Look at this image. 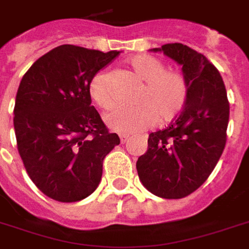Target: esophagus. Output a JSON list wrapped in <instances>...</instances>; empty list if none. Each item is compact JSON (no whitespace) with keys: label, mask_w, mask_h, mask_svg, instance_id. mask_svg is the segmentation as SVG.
<instances>
[{"label":"esophagus","mask_w":249,"mask_h":249,"mask_svg":"<svg viewBox=\"0 0 249 249\" xmlns=\"http://www.w3.org/2000/svg\"><path fill=\"white\" fill-rule=\"evenodd\" d=\"M129 140V136L128 134H120V141H121V143H125L126 141Z\"/></svg>","instance_id":"obj_1"}]
</instances>
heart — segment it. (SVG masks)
<instances>
[{"label": "heart", "mask_w": 249, "mask_h": 249, "mask_svg": "<svg viewBox=\"0 0 249 249\" xmlns=\"http://www.w3.org/2000/svg\"><path fill=\"white\" fill-rule=\"evenodd\" d=\"M128 64L143 81L136 95L137 105L111 109L105 115L106 125L125 134L144 130L155 121L164 124L177 117L185 107L189 93L185 75L177 70H166L163 60L150 54L133 55ZM88 91L90 98L103 108L112 105L105 72H99L90 80Z\"/></svg>", "instance_id": "1"}]
</instances>
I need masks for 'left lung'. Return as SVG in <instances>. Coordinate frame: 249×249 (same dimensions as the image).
Wrapping results in <instances>:
<instances>
[{"label": "left lung", "mask_w": 249, "mask_h": 249, "mask_svg": "<svg viewBox=\"0 0 249 249\" xmlns=\"http://www.w3.org/2000/svg\"><path fill=\"white\" fill-rule=\"evenodd\" d=\"M164 53L182 67L189 85L181 115L148 136L146 154L137 160L142 185L164 199H181L199 189L214 169L226 144L229 101L220 72L203 54L182 44Z\"/></svg>", "instance_id": "8db88e82"}]
</instances>
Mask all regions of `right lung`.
Listing matches in <instances>:
<instances>
[{
    "label": "right lung",
    "instance_id": "1",
    "mask_svg": "<svg viewBox=\"0 0 249 249\" xmlns=\"http://www.w3.org/2000/svg\"><path fill=\"white\" fill-rule=\"evenodd\" d=\"M119 54L62 45L21 79L14 108L18 151L33 183L54 200L72 203L93 194L103 159L120 143L88 91L90 80Z\"/></svg>",
    "mask_w": 249,
    "mask_h": 249
}]
</instances>
